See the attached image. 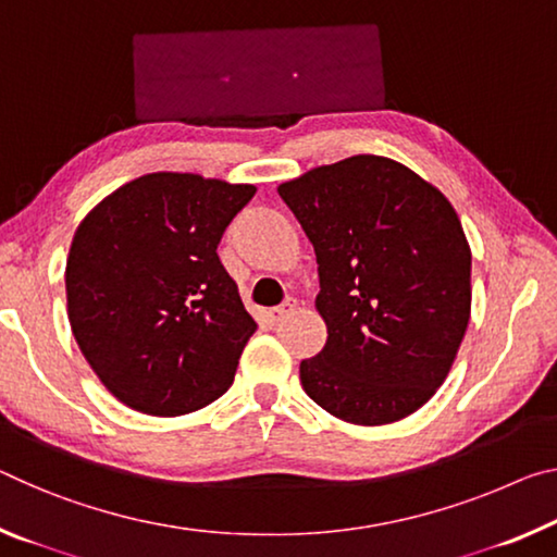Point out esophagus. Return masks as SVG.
<instances>
[{
    "instance_id": "34e87169",
    "label": "esophagus",
    "mask_w": 557,
    "mask_h": 557,
    "mask_svg": "<svg viewBox=\"0 0 557 557\" xmlns=\"http://www.w3.org/2000/svg\"><path fill=\"white\" fill-rule=\"evenodd\" d=\"M295 310V302H293V299H285V302H282L280 307H272V310L268 312V314H264V317H268V322L270 324H280L282 320H285V317L289 314V312H293Z\"/></svg>"
}]
</instances>
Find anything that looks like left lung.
Masks as SVG:
<instances>
[{
  "instance_id": "8db88e82",
  "label": "left lung",
  "mask_w": 557,
  "mask_h": 557,
  "mask_svg": "<svg viewBox=\"0 0 557 557\" xmlns=\"http://www.w3.org/2000/svg\"><path fill=\"white\" fill-rule=\"evenodd\" d=\"M317 255L320 355L302 389L357 426L421 409L451 372L471 320V247L436 185L384 156H351L282 183Z\"/></svg>"
}]
</instances>
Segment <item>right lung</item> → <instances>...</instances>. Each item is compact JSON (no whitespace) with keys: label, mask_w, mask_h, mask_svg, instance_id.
<instances>
[{"label":"right lung","mask_w":557,"mask_h":557,"mask_svg":"<svg viewBox=\"0 0 557 557\" xmlns=\"http://www.w3.org/2000/svg\"><path fill=\"white\" fill-rule=\"evenodd\" d=\"M255 185L148 173L76 227L66 310L78 349L121 404L183 417L231 389L258 324L218 258Z\"/></svg>","instance_id":"1"}]
</instances>
